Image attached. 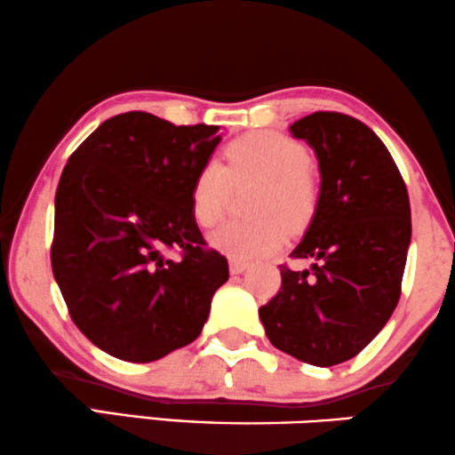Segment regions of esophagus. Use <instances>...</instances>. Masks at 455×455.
<instances>
[{"label": "esophagus", "instance_id": "34e87169", "mask_svg": "<svg viewBox=\"0 0 455 455\" xmlns=\"http://www.w3.org/2000/svg\"><path fill=\"white\" fill-rule=\"evenodd\" d=\"M248 268V262H243V260H229V273L232 275H242L243 271H246Z\"/></svg>", "mask_w": 455, "mask_h": 455}]
</instances>
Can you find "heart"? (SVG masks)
Wrapping results in <instances>:
<instances>
[{
	"instance_id": "heart-1",
	"label": "heart",
	"mask_w": 455,
	"mask_h": 455,
	"mask_svg": "<svg viewBox=\"0 0 455 455\" xmlns=\"http://www.w3.org/2000/svg\"><path fill=\"white\" fill-rule=\"evenodd\" d=\"M307 151L271 131L229 143L220 162H207L195 176L190 207L201 228H212L226 207L232 184L260 180L250 203V221H226L209 234V246L234 260H256L285 246L287 228L312 220L318 187L307 168Z\"/></svg>"
}]
</instances>
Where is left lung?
I'll return each instance as SVG.
<instances>
[{
  "mask_svg": "<svg viewBox=\"0 0 455 455\" xmlns=\"http://www.w3.org/2000/svg\"><path fill=\"white\" fill-rule=\"evenodd\" d=\"M314 149L318 201L281 268V289L259 309L273 347L309 365L353 359L386 326L400 299L411 246V203L390 151L357 118L314 113L291 127Z\"/></svg>",
  "mask_w": 455,
  "mask_h": 455,
  "instance_id": "obj_1",
  "label": "left lung"
}]
</instances>
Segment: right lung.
<instances>
[{"label": "right lung", "instance_id": "1", "mask_svg": "<svg viewBox=\"0 0 455 455\" xmlns=\"http://www.w3.org/2000/svg\"><path fill=\"white\" fill-rule=\"evenodd\" d=\"M220 141L217 124L176 127L135 110L104 121L71 154L51 265L71 320L104 353L149 363L205 326L229 268L205 250L190 190ZM176 247L179 261L167 256Z\"/></svg>", "mask_w": 455, "mask_h": 455}]
</instances>
